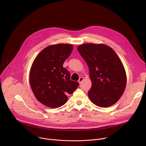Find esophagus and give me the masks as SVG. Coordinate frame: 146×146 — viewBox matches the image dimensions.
Returning <instances> with one entry per match:
<instances>
[{"instance_id":"34e87169","label":"esophagus","mask_w":146,"mask_h":146,"mask_svg":"<svg viewBox=\"0 0 146 146\" xmlns=\"http://www.w3.org/2000/svg\"><path fill=\"white\" fill-rule=\"evenodd\" d=\"M83 80H84V78H83L82 77H80V78H79V79H78V82L80 83H80H81L82 82V81H83Z\"/></svg>"}]
</instances>
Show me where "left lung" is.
Returning <instances> with one entry per match:
<instances>
[{
    "label": "left lung",
    "instance_id": "8db88e82",
    "mask_svg": "<svg viewBox=\"0 0 146 146\" xmlns=\"http://www.w3.org/2000/svg\"><path fill=\"white\" fill-rule=\"evenodd\" d=\"M77 50L90 69V100L100 108L112 106L126 87V72L120 59L111 48L102 44L86 43Z\"/></svg>",
    "mask_w": 146,
    "mask_h": 146
}]
</instances>
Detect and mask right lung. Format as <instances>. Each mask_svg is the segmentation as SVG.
Segmentation results:
<instances>
[{"mask_svg": "<svg viewBox=\"0 0 146 146\" xmlns=\"http://www.w3.org/2000/svg\"><path fill=\"white\" fill-rule=\"evenodd\" d=\"M73 51V46L58 44L48 46L35 59L29 81L36 99L44 105L57 108L64 105L67 95L79 86L70 80L69 72L63 67L64 61Z\"/></svg>", "mask_w": 146, "mask_h": 146, "instance_id": "1", "label": "right lung"}]
</instances>
